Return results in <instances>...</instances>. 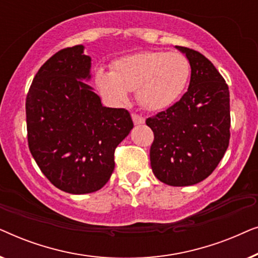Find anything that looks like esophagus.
<instances>
[{"label": "esophagus", "mask_w": 258, "mask_h": 258, "mask_svg": "<svg viewBox=\"0 0 258 258\" xmlns=\"http://www.w3.org/2000/svg\"><path fill=\"white\" fill-rule=\"evenodd\" d=\"M132 117H133V121H134V123H135V124H143L144 121H146L143 116H141L139 114H135V112H134V114L132 115Z\"/></svg>", "instance_id": "obj_1"}]
</instances>
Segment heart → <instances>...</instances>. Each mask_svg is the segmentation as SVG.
I'll list each match as a JSON object with an SVG mask.
<instances>
[{
	"label": "heart",
	"instance_id": "obj_1",
	"mask_svg": "<svg viewBox=\"0 0 258 258\" xmlns=\"http://www.w3.org/2000/svg\"><path fill=\"white\" fill-rule=\"evenodd\" d=\"M190 77L188 58L181 52L141 51L112 63V72L98 69L95 75L101 94L114 103H124L129 93L147 110L171 107L185 90Z\"/></svg>",
	"mask_w": 258,
	"mask_h": 258
}]
</instances>
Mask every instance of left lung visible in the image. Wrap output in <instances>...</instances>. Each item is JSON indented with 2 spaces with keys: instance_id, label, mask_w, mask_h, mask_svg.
<instances>
[{
  "instance_id": "left-lung-1",
  "label": "left lung",
  "mask_w": 258,
  "mask_h": 258,
  "mask_svg": "<svg viewBox=\"0 0 258 258\" xmlns=\"http://www.w3.org/2000/svg\"><path fill=\"white\" fill-rule=\"evenodd\" d=\"M191 67L188 91L181 100L153 117L150 164L161 182L172 186L196 184L220 163L230 140V95L228 84L201 52L186 47Z\"/></svg>"
}]
</instances>
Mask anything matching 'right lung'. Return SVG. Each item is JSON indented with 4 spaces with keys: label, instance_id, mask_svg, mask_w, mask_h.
Here are the masks:
<instances>
[{
    "label": "right lung",
    "instance_id": "obj_1",
    "mask_svg": "<svg viewBox=\"0 0 258 258\" xmlns=\"http://www.w3.org/2000/svg\"><path fill=\"white\" fill-rule=\"evenodd\" d=\"M83 45L52 55L26 98L28 146L38 168L62 191L100 190L114 171L116 147L134 123L123 108H107L81 80L90 79Z\"/></svg>",
    "mask_w": 258,
    "mask_h": 258
}]
</instances>
